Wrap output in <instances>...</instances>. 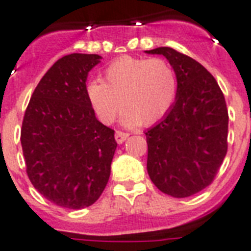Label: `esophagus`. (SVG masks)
<instances>
[{
	"label": "esophagus",
	"instance_id": "esophagus-1",
	"mask_svg": "<svg viewBox=\"0 0 251 251\" xmlns=\"http://www.w3.org/2000/svg\"><path fill=\"white\" fill-rule=\"evenodd\" d=\"M127 137H129V134L124 133V131H121V130H117V131H116V134H114V138H116L117 143H122V142H125L126 138Z\"/></svg>",
	"mask_w": 251,
	"mask_h": 251
}]
</instances>
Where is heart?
Instances as JSON below:
<instances>
[{
	"instance_id": "1",
	"label": "heart",
	"mask_w": 251,
	"mask_h": 251,
	"mask_svg": "<svg viewBox=\"0 0 251 251\" xmlns=\"http://www.w3.org/2000/svg\"><path fill=\"white\" fill-rule=\"evenodd\" d=\"M177 95V73L160 57H122L105 69L104 80L87 84L88 101L104 124H112L125 105V125H152L172 109Z\"/></svg>"
}]
</instances>
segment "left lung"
Wrapping results in <instances>:
<instances>
[{
  "instance_id": "1",
  "label": "left lung",
  "mask_w": 251,
  "mask_h": 251,
  "mask_svg": "<svg viewBox=\"0 0 251 251\" xmlns=\"http://www.w3.org/2000/svg\"><path fill=\"white\" fill-rule=\"evenodd\" d=\"M163 54L178 78L176 102L146 131L147 172L160 191L175 198L197 194L212 183L228 150V109L218 82L204 66L169 47Z\"/></svg>"
}]
</instances>
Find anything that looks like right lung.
Returning a JSON list of instances; mask_svg holds the SVG:
<instances>
[{"mask_svg":"<svg viewBox=\"0 0 251 251\" xmlns=\"http://www.w3.org/2000/svg\"><path fill=\"white\" fill-rule=\"evenodd\" d=\"M99 54L72 53L56 61L33 91L21 143L33 187L60 207L80 210L105 189L117 142L87 98L88 72Z\"/></svg>","mask_w":251,"mask_h":251,"instance_id":"right-lung-1","label":"right lung"}]
</instances>
